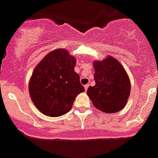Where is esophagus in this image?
<instances>
[{
  "instance_id": "esophagus-1",
  "label": "esophagus",
  "mask_w": 158,
  "mask_h": 158,
  "mask_svg": "<svg viewBox=\"0 0 158 158\" xmlns=\"http://www.w3.org/2000/svg\"><path fill=\"white\" fill-rule=\"evenodd\" d=\"M88 87H89V84H86V85L84 86V89H85V91H87V88H88Z\"/></svg>"
}]
</instances>
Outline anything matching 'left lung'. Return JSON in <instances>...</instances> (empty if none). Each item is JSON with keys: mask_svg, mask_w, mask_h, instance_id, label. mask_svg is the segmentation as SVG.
<instances>
[{"mask_svg": "<svg viewBox=\"0 0 158 158\" xmlns=\"http://www.w3.org/2000/svg\"><path fill=\"white\" fill-rule=\"evenodd\" d=\"M95 85L90 86L87 94L98 110L116 113L125 107L130 95L129 77L121 63L108 55L104 60L93 62Z\"/></svg>", "mask_w": 158, "mask_h": 158, "instance_id": "1", "label": "left lung"}]
</instances>
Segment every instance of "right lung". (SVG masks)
I'll use <instances>...</instances> for the list:
<instances>
[{
	"label": "right lung",
	"instance_id": "right-lung-1",
	"mask_svg": "<svg viewBox=\"0 0 158 158\" xmlns=\"http://www.w3.org/2000/svg\"><path fill=\"white\" fill-rule=\"evenodd\" d=\"M76 59L63 48L47 54L37 65L29 82L32 101L42 114L59 117L71 109L75 97L84 91L75 71Z\"/></svg>",
	"mask_w": 158,
	"mask_h": 158
}]
</instances>
